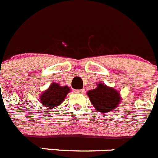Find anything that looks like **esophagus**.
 I'll list each match as a JSON object with an SVG mask.
<instances>
[{
	"label": "esophagus",
	"mask_w": 158,
	"mask_h": 158,
	"mask_svg": "<svg viewBox=\"0 0 158 158\" xmlns=\"http://www.w3.org/2000/svg\"><path fill=\"white\" fill-rule=\"evenodd\" d=\"M75 93H83L84 92V90H83V89H82V90H75Z\"/></svg>",
	"instance_id": "34e87169"
}]
</instances>
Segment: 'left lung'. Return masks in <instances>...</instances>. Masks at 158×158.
I'll return each instance as SVG.
<instances>
[{
	"label": "left lung",
	"mask_w": 158,
	"mask_h": 158,
	"mask_svg": "<svg viewBox=\"0 0 158 158\" xmlns=\"http://www.w3.org/2000/svg\"><path fill=\"white\" fill-rule=\"evenodd\" d=\"M90 102L100 113H108L117 107L121 102L118 90L102 83H97V87L87 91Z\"/></svg>",
	"instance_id": "left-lung-1"
}]
</instances>
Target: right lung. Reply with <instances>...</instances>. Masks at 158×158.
Masks as SVG:
<instances>
[{
	"label": "right lung",
	"mask_w": 158,
	"mask_h": 158,
	"mask_svg": "<svg viewBox=\"0 0 158 158\" xmlns=\"http://www.w3.org/2000/svg\"><path fill=\"white\" fill-rule=\"evenodd\" d=\"M70 90L68 86L62 87L59 83H52L40 95V101L48 109H52L64 102L67 94L71 91Z\"/></svg>",
	"instance_id": "1"
}]
</instances>
